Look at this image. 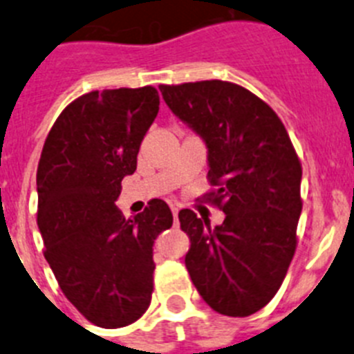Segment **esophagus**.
<instances>
[{"mask_svg": "<svg viewBox=\"0 0 354 354\" xmlns=\"http://www.w3.org/2000/svg\"><path fill=\"white\" fill-rule=\"evenodd\" d=\"M171 211H173V216H174V223H178V206H171Z\"/></svg>", "mask_w": 354, "mask_h": 354, "instance_id": "obj_1", "label": "esophagus"}]
</instances>
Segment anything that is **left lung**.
<instances>
[{"mask_svg":"<svg viewBox=\"0 0 354 354\" xmlns=\"http://www.w3.org/2000/svg\"><path fill=\"white\" fill-rule=\"evenodd\" d=\"M174 115L207 147L206 201L225 213L211 229L192 209L178 213L190 237L185 266L204 302L220 315L260 311L281 286L297 250L302 166L276 111L222 80L160 85Z\"/></svg>","mask_w":354,"mask_h":354,"instance_id":"left-lung-1","label":"left lung"}]
</instances>
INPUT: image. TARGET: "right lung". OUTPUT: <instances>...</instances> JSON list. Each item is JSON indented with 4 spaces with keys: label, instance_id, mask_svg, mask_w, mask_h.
<instances>
[{
    "label": "right lung",
    "instance_id": "add662e5",
    "mask_svg": "<svg viewBox=\"0 0 354 354\" xmlns=\"http://www.w3.org/2000/svg\"><path fill=\"white\" fill-rule=\"evenodd\" d=\"M158 104L151 85L80 95L54 122L38 162L43 255L66 299L102 328L145 315L153 292V241L173 225L160 199L129 220L115 206Z\"/></svg>",
    "mask_w": 354,
    "mask_h": 354
}]
</instances>
